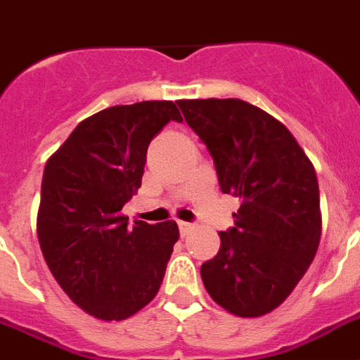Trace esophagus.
Segmentation results:
<instances>
[{"mask_svg":"<svg viewBox=\"0 0 360 360\" xmlns=\"http://www.w3.org/2000/svg\"><path fill=\"white\" fill-rule=\"evenodd\" d=\"M178 230H180V236L186 237V236H187V231L191 230V224H189V222L178 221Z\"/></svg>","mask_w":360,"mask_h":360,"instance_id":"esophagus-1","label":"esophagus"}]
</instances>
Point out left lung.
Returning <instances> with one entry per match:
<instances>
[{"label":"left lung","mask_w":360,"mask_h":360,"mask_svg":"<svg viewBox=\"0 0 360 360\" xmlns=\"http://www.w3.org/2000/svg\"><path fill=\"white\" fill-rule=\"evenodd\" d=\"M204 141L222 193L239 197L233 228L200 266L204 287L228 313L255 319L280 307L304 278L322 233L319 180L292 134L240 99L178 101Z\"/></svg>","instance_id":"left-lung-1"}]
</instances>
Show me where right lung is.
<instances>
[{
    "label": "right lung",
    "mask_w": 360,
    "mask_h": 360,
    "mask_svg": "<svg viewBox=\"0 0 360 360\" xmlns=\"http://www.w3.org/2000/svg\"><path fill=\"white\" fill-rule=\"evenodd\" d=\"M169 121H182L173 101L110 106L80 121L44 169L41 254L62 290L95 319L143 309L180 237L174 221L129 226L121 215L141 187L148 143Z\"/></svg>",
    "instance_id": "obj_1"
}]
</instances>
